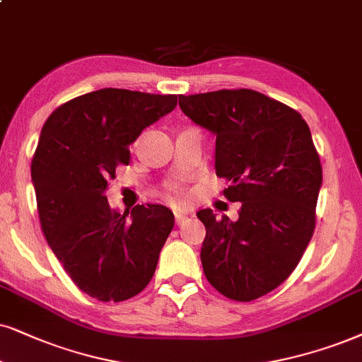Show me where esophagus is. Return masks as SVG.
<instances>
[{"label":"esophagus","mask_w":362,"mask_h":362,"mask_svg":"<svg viewBox=\"0 0 362 362\" xmlns=\"http://www.w3.org/2000/svg\"><path fill=\"white\" fill-rule=\"evenodd\" d=\"M187 221V214L185 212H175V222L177 226H182Z\"/></svg>","instance_id":"34e87169"}]
</instances>
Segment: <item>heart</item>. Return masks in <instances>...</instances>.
<instances>
[{
  "label": "heart",
  "mask_w": 362,
  "mask_h": 362,
  "mask_svg": "<svg viewBox=\"0 0 362 362\" xmlns=\"http://www.w3.org/2000/svg\"><path fill=\"white\" fill-rule=\"evenodd\" d=\"M170 194H172L173 197H177V199H178V197H182V192H180V189H177V187H172Z\"/></svg>",
  "instance_id": "1"
}]
</instances>
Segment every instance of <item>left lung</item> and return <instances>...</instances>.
<instances>
[{
    "label": "left lung",
    "mask_w": 362,
    "mask_h": 362,
    "mask_svg": "<svg viewBox=\"0 0 362 362\" xmlns=\"http://www.w3.org/2000/svg\"><path fill=\"white\" fill-rule=\"evenodd\" d=\"M182 112L217 135L215 172L222 192L242 202L239 221L204 209V274L222 296L259 299L291 276L315 228L322 167L299 112L255 90L180 95Z\"/></svg>",
    "instance_id": "obj_1"
}]
</instances>
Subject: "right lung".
<instances>
[{"label": "right lung", "mask_w": 362, "mask_h": 362, "mask_svg": "<svg viewBox=\"0 0 362 362\" xmlns=\"http://www.w3.org/2000/svg\"><path fill=\"white\" fill-rule=\"evenodd\" d=\"M177 95L102 88L59 105L41 128L31 160L41 230L75 286L120 303L148 286L173 228L163 205H108L107 180L128 165L145 127L170 113Z\"/></svg>", "instance_id": "obj_1"}]
</instances>
